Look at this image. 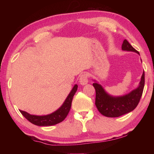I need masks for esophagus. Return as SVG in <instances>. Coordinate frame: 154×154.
Segmentation results:
<instances>
[{
  "label": "esophagus",
  "instance_id": "1",
  "mask_svg": "<svg viewBox=\"0 0 154 154\" xmlns=\"http://www.w3.org/2000/svg\"><path fill=\"white\" fill-rule=\"evenodd\" d=\"M79 83L82 85H85L88 83V75L87 73H83L79 77Z\"/></svg>",
  "mask_w": 154,
  "mask_h": 154
}]
</instances>
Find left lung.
I'll return each instance as SVG.
<instances>
[{
    "instance_id": "left-lung-1",
    "label": "left lung",
    "mask_w": 154,
    "mask_h": 154,
    "mask_svg": "<svg viewBox=\"0 0 154 154\" xmlns=\"http://www.w3.org/2000/svg\"><path fill=\"white\" fill-rule=\"evenodd\" d=\"M122 50L134 51L139 54L126 39H124L122 45ZM145 85V72L143 71L140 84L137 89L128 94L113 97L105 92L103 87L97 83H94L96 90L95 105L100 113L109 118H117L130 113L137 107L143 94Z\"/></svg>"
}]
</instances>
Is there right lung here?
Masks as SVG:
<instances>
[{"label": "right lung", "mask_w": 154, "mask_h": 154, "mask_svg": "<svg viewBox=\"0 0 154 154\" xmlns=\"http://www.w3.org/2000/svg\"><path fill=\"white\" fill-rule=\"evenodd\" d=\"M77 85H75L71 92H70L66 99L65 100L63 105L54 113L43 116L30 115L27 112L22 110H20V113L31 123L38 126H53V125L60 123L66 118L67 115L69 113V111L71 107L72 98H73L75 92H77Z\"/></svg>", "instance_id": "1"}]
</instances>
